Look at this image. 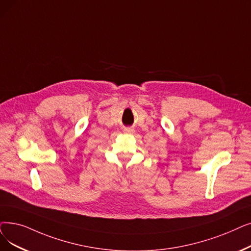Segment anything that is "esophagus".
Here are the masks:
<instances>
[{
	"label": "esophagus",
	"mask_w": 251,
	"mask_h": 251,
	"mask_svg": "<svg viewBox=\"0 0 251 251\" xmlns=\"http://www.w3.org/2000/svg\"><path fill=\"white\" fill-rule=\"evenodd\" d=\"M124 132H125L126 134H133V133H134V129L125 128V129H124Z\"/></svg>",
	"instance_id": "1"
}]
</instances>
